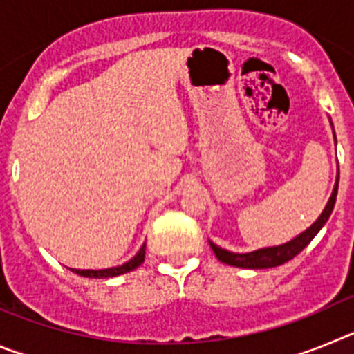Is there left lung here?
Listing matches in <instances>:
<instances>
[{
  "label": "left lung",
  "mask_w": 354,
  "mask_h": 354,
  "mask_svg": "<svg viewBox=\"0 0 354 354\" xmlns=\"http://www.w3.org/2000/svg\"><path fill=\"white\" fill-rule=\"evenodd\" d=\"M337 192H339V175H337L335 187H333V192H331V196L330 200H328L326 207H324L321 216L315 220V223H312L310 227L306 228L305 232H301L299 236L294 237V239L287 241L283 245L261 248L250 253L228 252V250L216 246L212 241H209V245H211L212 252H214V255L218 257V261H221L223 264L228 266H236V268H245V270H268V268H277V266L286 264L290 259L296 257L303 248H306L308 243L317 236L319 230L324 227V223H326L328 218H330L331 211L335 207Z\"/></svg>",
  "instance_id": "8db88e82"
}]
</instances>
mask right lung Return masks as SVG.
<instances>
[{"instance_id": "1", "label": "right lung", "mask_w": 354, "mask_h": 354, "mask_svg": "<svg viewBox=\"0 0 354 354\" xmlns=\"http://www.w3.org/2000/svg\"><path fill=\"white\" fill-rule=\"evenodd\" d=\"M145 261V245L140 248V252L131 259L129 262L126 264L117 266V268H108V270H72L80 277H86V278H111V277H118V274L129 273V271L136 270L138 266H142V262Z\"/></svg>"}]
</instances>
